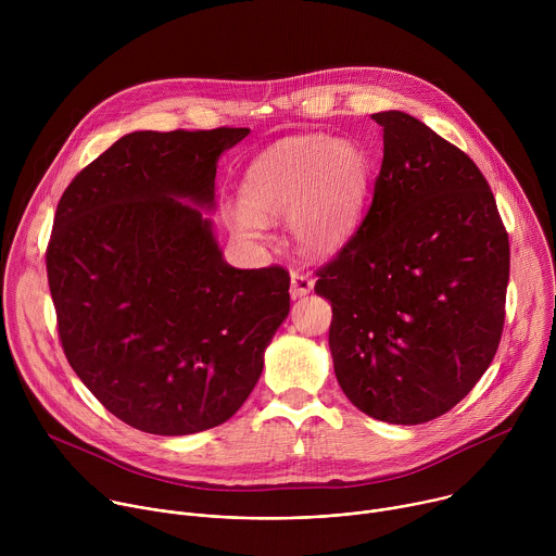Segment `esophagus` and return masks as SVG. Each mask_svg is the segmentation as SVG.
Listing matches in <instances>:
<instances>
[{
	"mask_svg": "<svg viewBox=\"0 0 556 556\" xmlns=\"http://www.w3.org/2000/svg\"><path fill=\"white\" fill-rule=\"evenodd\" d=\"M312 288H314V279L312 277H307L303 273H292L290 275V294H292V299L309 294Z\"/></svg>",
	"mask_w": 556,
	"mask_h": 556,
	"instance_id": "1",
	"label": "esophagus"
}]
</instances>
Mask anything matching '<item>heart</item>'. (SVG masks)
Returning <instances> with one entry per match:
<instances>
[{"label":"heart","instance_id":"heart-1","mask_svg":"<svg viewBox=\"0 0 556 556\" xmlns=\"http://www.w3.org/2000/svg\"><path fill=\"white\" fill-rule=\"evenodd\" d=\"M374 182V157L352 138L305 134L264 149L244 172V206L232 208V232L244 242L264 240V222L286 215L299 251L328 255L356 230Z\"/></svg>","mask_w":556,"mask_h":556}]
</instances>
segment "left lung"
I'll return each instance as SVG.
<instances>
[{"label": "left lung", "instance_id": "8db88e82", "mask_svg": "<svg viewBox=\"0 0 556 556\" xmlns=\"http://www.w3.org/2000/svg\"><path fill=\"white\" fill-rule=\"evenodd\" d=\"M382 165L352 240L319 273L343 393L389 425L453 409L504 330L508 232L470 157L422 121L378 112Z\"/></svg>", "mask_w": 556, "mask_h": 556}]
</instances>
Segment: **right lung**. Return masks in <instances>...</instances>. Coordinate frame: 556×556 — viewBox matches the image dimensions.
Masks as SVG:
<instances>
[{
  "instance_id": "1",
  "label": "right lung",
  "mask_w": 556,
  "mask_h": 556,
  "mask_svg": "<svg viewBox=\"0 0 556 556\" xmlns=\"http://www.w3.org/2000/svg\"><path fill=\"white\" fill-rule=\"evenodd\" d=\"M247 127L131 131L63 191L46 253L67 363L118 420L155 435L226 422L290 312V275L215 242L219 155Z\"/></svg>"
}]
</instances>
